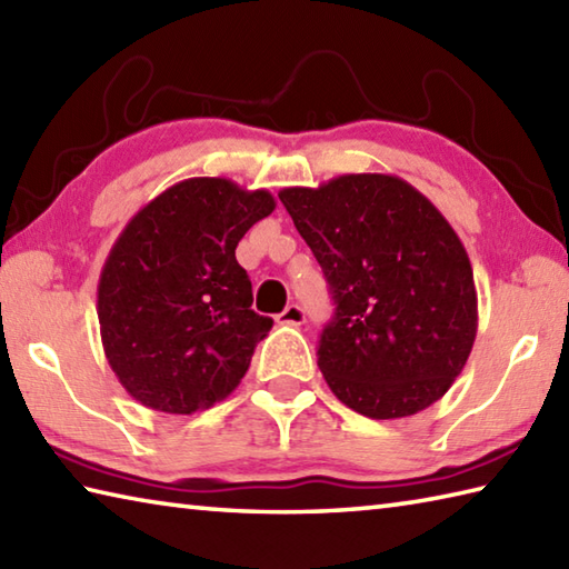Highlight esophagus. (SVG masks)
<instances>
[{
  "mask_svg": "<svg viewBox=\"0 0 569 569\" xmlns=\"http://www.w3.org/2000/svg\"><path fill=\"white\" fill-rule=\"evenodd\" d=\"M276 320L281 322V326H303V322H306V310L300 308L298 303H291V306H286L283 313H278Z\"/></svg>",
  "mask_w": 569,
  "mask_h": 569,
  "instance_id": "obj_1",
  "label": "esophagus"
}]
</instances>
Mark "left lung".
I'll return each mask as SVG.
<instances>
[{"label":"left lung","mask_w":569,"mask_h":569,"mask_svg":"<svg viewBox=\"0 0 569 569\" xmlns=\"http://www.w3.org/2000/svg\"><path fill=\"white\" fill-rule=\"evenodd\" d=\"M336 300L318 367L345 407L402 419L449 392L469 360L478 298L459 233L395 174H340L278 192Z\"/></svg>","instance_id":"obj_1"}]
</instances>
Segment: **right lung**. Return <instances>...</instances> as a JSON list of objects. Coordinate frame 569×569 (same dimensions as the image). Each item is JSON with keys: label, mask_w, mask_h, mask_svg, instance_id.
<instances>
[{"label": "right lung", "mask_w": 569, "mask_h": 569, "mask_svg": "<svg viewBox=\"0 0 569 569\" xmlns=\"http://www.w3.org/2000/svg\"><path fill=\"white\" fill-rule=\"evenodd\" d=\"M273 209L269 189L192 177L120 231L100 271L98 322L110 370L136 402L192 415L239 387L273 320L251 310L237 247Z\"/></svg>", "instance_id": "add662e5"}]
</instances>
